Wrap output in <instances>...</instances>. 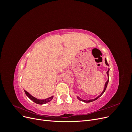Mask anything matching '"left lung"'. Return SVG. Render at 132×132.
<instances>
[{"label":"left lung","instance_id":"1","mask_svg":"<svg viewBox=\"0 0 132 132\" xmlns=\"http://www.w3.org/2000/svg\"><path fill=\"white\" fill-rule=\"evenodd\" d=\"M105 63H106V64L107 65H108V66H109V64L107 63V60H106V59L105 58ZM109 70H110V69H109V70H108V71H107V77H108V80H107V81L106 82V83H105V87H104V90H103V91H102V93L100 95H98V96L97 97H96L95 98H94V99H92V100H82V99H81V98H80L79 96H77V98L78 99V100H79L80 101H82V102H93V101H95V100H96L97 99V98H98L100 97L101 96L105 93V90H106V87H107V84H108V82H109Z\"/></svg>","mask_w":132,"mask_h":132}]
</instances>
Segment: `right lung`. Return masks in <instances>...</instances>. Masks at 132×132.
I'll return each instance as SVG.
<instances>
[{"instance_id": "add662e5", "label": "right lung", "mask_w": 132, "mask_h": 132, "mask_svg": "<svg viewBox=\"0 0 132 132\" xmlns=\"http://www.w3.org/2000/svg\"><path fill=\"white\" fill-rule=\"evenodd\" d=\"M24 91H25V93L27 96L29 97L31 100L34 101L36 103H37V104H39V105H43V104H45V103L48 102L50 101H51L53 98V96H51L50 97H48V98H47L45 100H39V99H37L36 98H35V97L32 96L30 95L27 91H26L25 90H24Z\"/></svg>"}]
</instances>
